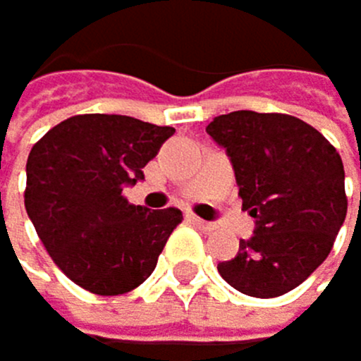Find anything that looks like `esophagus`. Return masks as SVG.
I'll return each instance as SVG.
<instances>
[{
  "mask_svg": "<svg viewBox=\"0 0 361 361\" xmlns=\"http://www.w3.org/2000/svg\"><path fill=\"white\" fill-rule=\"evenodd\" d=\"M188 219H190V221H192L196 228H201V231H208V233H210V231H216V226H214V224H210V221H203V219H199V216H194V214H190Z\"/></svg>",
  "mask_w": 361,
  "mask_h": 361,
  "instance_id": "esophagus-1",
  "label": "esophagus"
}]
</instances>
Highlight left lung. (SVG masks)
Masks as SVG:
<instances>
[{
    "instance_id": "obj_1",
    "label": "left lung",
    "mask_w": 361,
    "mask_h": 361,
    "mask_svg": "<svg viewBox=\"0 0 361 361\" xmlns=\"http://www.w3.org/2000/svg\"><path fill=\"white\" fill-rule=\"evenodd\" d=\"M205 130L231 156L242 210L255 219L251 240L216 269L246 296H283L317 271L346 219L339 153L314 126L283 113L235 110Z\"/></svg>"
}]
</instances>
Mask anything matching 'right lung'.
Listing matches in <instances>:
<instances>
[{"instance_id": "right-lung-1", "label": "right lung", "mask_w": 361, "mask_h": 361, "mask_svg": "<svg viewBox=\"0 0 361 361\" xmlns=\"http://www.w3.org/2000/svg\"><path fill=\"white\" fill-rule=\"evenodd\" d=\"M171 126L126 115H74L35 142L26 160L24 208L56 267L97 296L133 291L156 269L178 208L128 203Z\"/></svg>"}]
</instances>
